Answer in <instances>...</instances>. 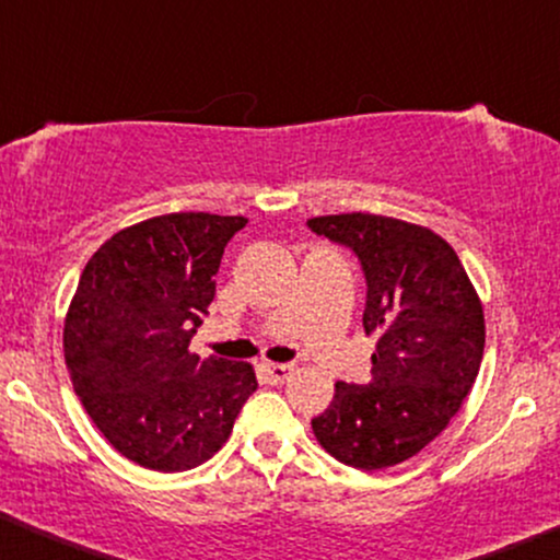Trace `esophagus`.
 Returning <instances> with one entry per match:
<instances>
[{
    "label": "esophagus",
    "instance_id": "1",
    "mask_svg": "<svg viewBox=\"0 0 560 560\" xmlns=\"http://www.w3.org/2000/svg\"><path fill=\"white\" fill-rule=\"evenodd\" d=\"M293 371H295V369H293L291 363H267V365H265V374H267V378H269V382H272V384H282L288 376L293 374Z\"/></svg>",
    "mask_w": 560,
    "mask_h": 560
}]
</instances>
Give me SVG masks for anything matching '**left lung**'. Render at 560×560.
<instances>
[{"label":"left lung","instance_id":"1","mask_svg":"<svg viewBox=\"0 0 560 560\" xmlns=\"http://www.w3.org/2000/svg\"><path fill=\"white\" fill-rule=\"evenodd\" d=\"M308 228L358 254L369 285L363 332L376 337L371 382H337L312 420L314 436L358 470L395 467L431 444L470 395L486 348L480 295L457 252L425 225L342 212Z\"/></svg>","mask_w":560,"mask_h":560}]
</instances>
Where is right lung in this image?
<instances>
[{"label": "right lung", "mask_w": 560, "mask_h": 560, "mask_svg": "<svg viewBox=\"0 0 560 560\" xmlns=\"http://www.w3.org/2000/svg\"><path fill=\"white\" fill-rule=\"evenodd\" d=\"M244 215L168 212L90 257L65 319V361L95 428L144 470L184 472L225 444L257 392L252 363L199 358L191 335Z\"/></svg>", "instance_id": "add662e5"}]
</instances>
